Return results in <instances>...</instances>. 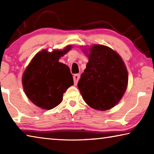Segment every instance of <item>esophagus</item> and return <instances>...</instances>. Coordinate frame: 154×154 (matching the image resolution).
<instances>
[{
  "mask_svg": "<svg viewBox=\"0 0 154 154\" xmlns=\"http://www.w3.org/2000/svg\"><path fill=\"white\" fill-rule=\"evenodd\" d=\"M80 78V75L79 74H75L73 76V79H74V84L76 85L77 84L78 81H79Z\"/></svg>",
  "mask_w": 154,
  "mask_h": 154,
  "instance_id": "34e87169",
  "label": "esophagus"
}]
</instances>
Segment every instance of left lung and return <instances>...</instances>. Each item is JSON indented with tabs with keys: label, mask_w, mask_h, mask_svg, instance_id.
Instances as JSON below:
<instances>
[{
	"label": "left lung",
	"mask_w": 154,
	"mask_h": 154,
	"mask_svg": "<svg viewBox=\"0 0 154 154\" xmlns=\"http://www.w3.org/2000/svg\"><path fill=\"white\" fill-rule=\"evenodd\" d=\"M89 50V61L77 86L90 107L108 110L119 103L126 92L128 82L126 66L120 56L107 46L94 45Z\"/></svg>",
	"instance_id": "1"
}]
</instances>
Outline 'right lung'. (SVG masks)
I'll list each match as a JSON object with an SVG mask.
<instances>
[{
  "mask_svg": "<svg viewBox=\"0 0 154 154\" xmlns=\"http://www.w3.org/2000/svg\"><path fill=\"white\" fill-rule=\"evenodd\" d=\"M38 52L28 64L22 77V85L27 97L43 109H54L60 104L63 94L73 85L69 67L59 62L60 57L71 49Z\"/></svg>",
  "mask_w": 154,
  "mask_h": 154,
  "instance_id": "right-lung-1",
  "label": "right lung"
}]
</instances>
